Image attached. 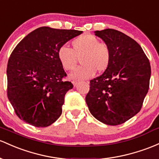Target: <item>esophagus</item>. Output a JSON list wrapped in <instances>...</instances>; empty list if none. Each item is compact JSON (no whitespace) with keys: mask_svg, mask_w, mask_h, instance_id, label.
I'll return each mask as SVG.
<instances>
[{"mask_svg":"<svg viewBox=\"0 0 159 159\" xmlns=\"http://www.w3.org/2000/svg\"><path fill=\"white\" fill-rule=\"evenodd\" d=\"M78 82H77V81H73V85H74L75 88H76L77 86H78Z\"/></svg>","mask_w":159,"mask_h":159,"instance_id":"34e87169","label":"esophagus"}]
</instances>
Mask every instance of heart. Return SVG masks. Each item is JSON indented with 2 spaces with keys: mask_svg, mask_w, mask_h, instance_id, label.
Returning <instances> with one entry per match:
<instances>
[{
  "mask_svg": "<svg viewBox=\"0 0 159 159\" xmlns=\"http://www.w3.org/2000/svg\"><path fill=\"white\" fill-rule=\"evenodd\" d=\"M72 49L61 46L57 50V58L61 66L66 71H71L76 66L78 58H81V67L70 75L75 81L88 79L96 72H103L111 62L110 48L105 43H100L97 37L84 34L71 41Z\"/></svg>",
  "mask_w": 159,
  "mask_h": 159,
  "instance_id": "1",
  "label": "heart"
}]
</instances>
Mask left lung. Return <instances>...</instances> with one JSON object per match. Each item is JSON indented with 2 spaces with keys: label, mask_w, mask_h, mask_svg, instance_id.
I'll return each instance as SVG.
<instances>
[{
  "label": "left lung",
  "mask_w": 159,
  "mask_h": 159,
  "mask_svg": "<svg viewBox=\"0 0 159 159\" xmlns=\"http://www.w3.org/2000/svg\"><path fill=\"white\" fill-rule=\"evenodd\" d=\"M110 48V65L90 81L85 97L94 118L108 125L125 123L140 111L149 88L151 66L139 44L119 31H96Z\"/></svg>",
  "instance_id": "1"
}]
</instances>
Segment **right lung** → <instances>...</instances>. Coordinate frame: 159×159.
Here are the masks:
<instances>
[{"mask_svg": "<svg viewBox=\"0 0 159 159\" xmlns=\"http://www.w3.org/2000/svg\"><path fill=\"white\" fill-rule=\"evenodd\" d=\"M82 31L40 27L26 35L12 52L7 63V97L16 116L38 128L54 123L70 81L57 58L61 46Z\"/></svg>", "mask_w": 159, "mask_h": 159, "instance_id": "add662e5", "label": "right lung"}]
</instances>
